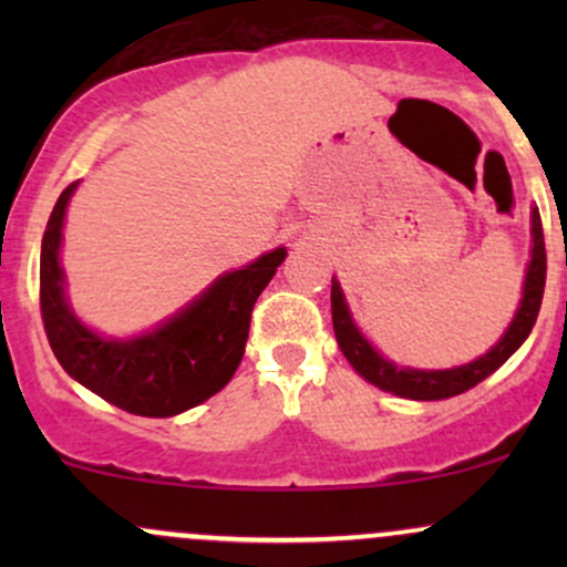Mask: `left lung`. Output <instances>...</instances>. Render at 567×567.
I'll use <instances>...</instances> for the list:
<instances>
[{"instance_id":"obj_1","label":"left lung","mask_w":567,"mask_h":567,"mask_svg":"<svg viewBox=\"0 0 567 567\" xmlns=\"http://www.w3.org/2000/svg\"><path fill=\"white\" fill-rule=\"evenodd\" d=\"M530 261L525 269V282H523V298H519L517 311H514L509 328L504 330V336L493 343L485 354H480L477 360L466 362L458 368H445V370H419V368H402L396 362L386 360L373 343L362 336V330L357 328L354 317H351L347 296H343L341 282L333 277L330 285V309H333V330L336 341L341 347L343 357L349 360V365L357 370L368 383L379 386L381 392L405 396V400H447V396L470 392L472 386H477L480 381H485L487 375L496 373L506 360L525 343V338L530 336L533 324H536L538 309H542L544 298V282H546V250H544V229H542V216H538V207L530 210Z\"/></svg>"}]
</instances>
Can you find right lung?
Returning a JSON list of instances; mask_svg holds the SVG:
<instances>
[{
  "label": "right lung",
  "mask_w": 567,
  "mask_h": 567,
  "mask_svg": "<svg viewBox=\"0 0 567 567\" xmlns=\"http://www.w3.org/2000/svg\"><path fill=\"white\" fill-rule=\"evenodd\" d=\"M80 181L63 188L42 237L39 303L58 362L84 389L133 415L167 419L210 400L231 381L245 354L250 315L288 250L264 252L226 271L178 315L141 336L109 338L71 309L61 266L63 220Z\"/></svg>",
  "instance_id": "1"
}]
</instances>
